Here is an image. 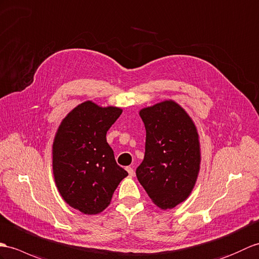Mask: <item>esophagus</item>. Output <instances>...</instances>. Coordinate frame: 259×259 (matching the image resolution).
<instances>
[{
	"instance_id": "1",
	"label": "esophagus",
	"mask_w": 259,
	"mask_h": 259,
	"mask_svg": "<svg viewBox=\"0 0 259 259\" xmlns=\"http://www.w3.org/2000/svg\"><path fill=\"white\" fill-rule=\"evenodd\" d=\"M125 170H127V172H128V174H129V177H134L135 171H134V169H132L131 166H127V167H125Z\"/></svg>"
}]
</instances>
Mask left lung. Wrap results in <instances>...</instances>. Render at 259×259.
Instances as JSON below:
<instances>
[{
    "label": "left lung",
    "instance_id": "left-lung-1",
    "mask_svg": "<svg viewBox=\"0 0 259 259\" xmlns=\"http://www.w3.org/2000/svg\"><path fill=\"white\" fill-rule=\"evenodd\" d=\"M146 153L137 178L151 201L173 208L189 197L200 172L201 149L193 120L173 100L143 108Z\"/></svg>",
    "mask_w": 259,
    "mask_h": 259
}]
</instances>
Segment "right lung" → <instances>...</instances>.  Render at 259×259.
I'll return each instance as SVG.
<instances>
[{
  "label": "right lung",
  "instance_id": "obj_1",
  "mask_svg": "<svg viewBox=\"0 0 259 259\" xmlns=\"http://www.w3.org/2000/svg\"><path fill=\"white\" fill-rule=\"evenodd\" d=\"M118 107L85 101L74 108L53 142V173L64 201L83 214L95 215L109 205L128 172L117 164L106 135L121 115Z\"/></svg>",
  "mask_w": 259,
  "mask_h": 259
}]
</instances>
